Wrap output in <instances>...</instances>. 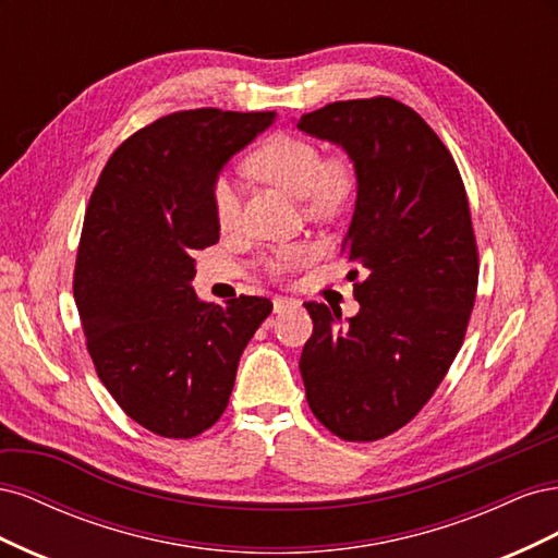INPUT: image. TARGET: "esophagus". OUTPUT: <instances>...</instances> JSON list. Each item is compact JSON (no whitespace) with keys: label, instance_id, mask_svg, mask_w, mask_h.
<instances>
[{"label":"esophagus","instance_id":"1","mask_svg":"<svg viewBox=\"0 0 558 558\" xmlns=\"http://www.w3.org/2000/svg\"><path fill=\"white\" fill-rule=\"evenodd\" d=\"M298 307H300V302H298V300H293V298H283V295H279V298H275V300H272V310H275V314H283V312L298 310Z\"/></svg>","mask_w":558,"mask_h":558}]
</instances>
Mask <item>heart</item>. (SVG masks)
Returning <instances> with one entry per match:
<instances>
[{
    "label": "heart",
    "instance_id": "heart-1",
    "mask_svg": "<svg viewBox=\"0 0 558 558\" xmlns=\"http://www.w3.org/2000/svg\"><path fill=\"white\" fill-rule=\"evenodd\" d=\"M246 170L277 185V189L302 197L310 216L328 218L340 214L356 193V167L344 154L324 158L320 146L302 134L275 132L263 140L246 158ZM211 209L216 223L223 230L238 223L240 193L228 179H218L211 191ZM312 258L307 244L286 246L272 260V272L281 275L305 265Z\"/></svg>",
    "mask_w": 558,
    "mask_h": 558
}]
</instances>
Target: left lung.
<instances>
[{
  "instance_id": "1",
  "label": "left lung",
  "mask_w": 558,
  "mask_h": 558,
  "mask_svg": "<svg viewBox=\"0 0 558 558\" xmlns=\"http://www.w3.org/2000/svg\"><path fill=\"white\" fill-rule=\"evenodd\" d=\"M298 130L340 146L356 167L342 256L365 269L349 320L305 302L314 332L300 375L320 424L373 442L418 414L463 344L480 277L468 197L440 137L391 97L332 102Z\"/></svg>"
}]
</instances>
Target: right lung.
Masks as SVG:
<instances>
[{
    "instance_id": "add662e5",
    "label": "right lung",
    "mask_w": 558,
    "mask_h": 558,
    "mask_svg": "<svg viewBox=\"0 0 558 558\" xmlns=\"http://www.w3.org/2000/svg\"><path fill=\"white\" fill-rule=\"evenodd\" d=\"M275 111H177L113 150L83 223L74 300L90 359L123 412L189 440L228 408L242 351L272 302H199L195 251L221 238L211 191Z\"/></svg>"
}]
</instances>
